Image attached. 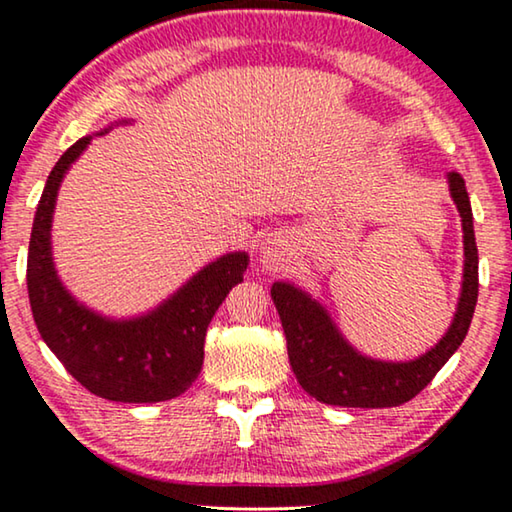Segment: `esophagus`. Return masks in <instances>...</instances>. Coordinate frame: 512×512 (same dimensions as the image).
<instances>
[{
  "mask_svg": "<svg viewBox=\"0 0 512 512\" xmlns=\"http://www.w3.org/2000/svg\"><path fill=\"white\" fill-rule=\"evenodd\" d=\"M261 263H263V268L270 270V272H279L281 268H284L286 249H284V244H281V240L263 242V247H261Z\"/></svg>",
  "mask_w": 512,
  "mask_h": 512,
  "instance_id": "1",
  "label": "esophagus"
}]
</instances>
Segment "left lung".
<instances>
[{"mask_svg":"<svg viewBox=\"0 0 512 512\" xmlns=\"http://www.w3.org/2000/svg\"><path fill=\"white\" fill-rule=\"evenodd\" d=\"M448 189L462 217L464 274L453 323L429 351L409 362L376 360L348 344L328 309L288 281H274L272 300L286 335L288 360L298 383L318 402L353 409H385L409 402L446 365L469 332L478 302V247L473 212L459 173H448Z\"/></svg>","mask_w":512,"mask_h":512,"instance_id":"obj_1","label":"left lung"}]
</instances>
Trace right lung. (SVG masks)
<instances>
[{
  "mask_svg": "<svg viewBox=\"0 0 512 512\" xmlns=\"http://www.w3.org/2000/svg\"><path fill=\"white\" fill-rule=\"evenodd\" d=\"M92 138H80L59 157L36 207L27 254L34 323L66 372L94 395L127 404L166 402L189 390L201 374L207 325L228 291L242 281L249 254L231 251L219 256L159 307L140 316L110 318L78 302L55 270L50 228L64 175Z\"/></svg>",
  "mask_w": 512,
  "mask_h": 512,
  "instance_id": "obj_1",
  "label": "right lung"
}]
</instances>
